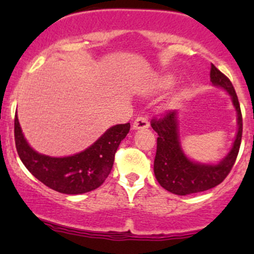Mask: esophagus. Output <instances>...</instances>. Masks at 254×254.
Listing matches in <instances>:
<instances>
[{
  "label": "esophagus",
  "mask_w": 254,
  "mask_h": 254,
  "mask_svg": "<svg viewBox=\"0 0 254 254\" xmlns=\"http://www.w3.org/2000/svg\"><path fill=\"white\" fill-rule=\"evenodd\" d=\"M149 127V122L147 118L144 117H137L132 124L133 130H139V129H147Z\"/></svg>",
  "instance_id": "obj_1"
}]
</instances>
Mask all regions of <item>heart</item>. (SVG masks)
<instances>
[{
    "label": "heart",
    "mask_w": 254,
    "mask_h": 254,
    "mask_svg": "<svg viewBox=\"0 0 254 254\" xmlns=\"http://www.w3.org/2000/svg\"><path fill=\"white\" fill-rule=\"evenodd\" d=\"M173 81H174V78L172 77V76L166 77V78H164V81H162V86H164V87H168V86H171V84L173 83Z\"/></svg>",
    "instance_id": "obj_1"
}]
</instances>
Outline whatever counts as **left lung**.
<instances>
[{"instance_id":"1","label":"left lung","mask_w":254,"mask_h":254,"mask_svg":"<svg viewBox=\"0 0 254 254\" xmlns=\"http://www.w3.org/2000/svg\"><path fill=\"white\" fill-rule=\"evenodd\" d=\"M210 81L212 86L228 93L233 107L237 111V133L228 153L220 161L202 162L188 156L180 138L179 110L170 111L165 117L151 121V127L159 135L154 174L165 190L179 196L210 190L222 183L232 170L240 148L243 117L234 87L214 64H211Z\"/></svg>"}]
</instances>
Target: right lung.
Segmentation results:
<instances>
[{
	"label": "right lung",
	"mask_w": 254,
	"mask_h": 254,
	"mask_svg": "<svg viewBox=\"0 0 254 254\" xmlns=\"http://www.w3.org/2000/svg\"><path fill=\"white\" fill-rule=\"evenodd\" d=\"M130 130V123L111 127L88 148L69 156H50L31 147L20 127L17 113L14 135L17 154L39 182L65 194H81L98 189L112 170L115 154Z\"/></svg>",
	"instance_id": "add662e5"
}]
</instances>
